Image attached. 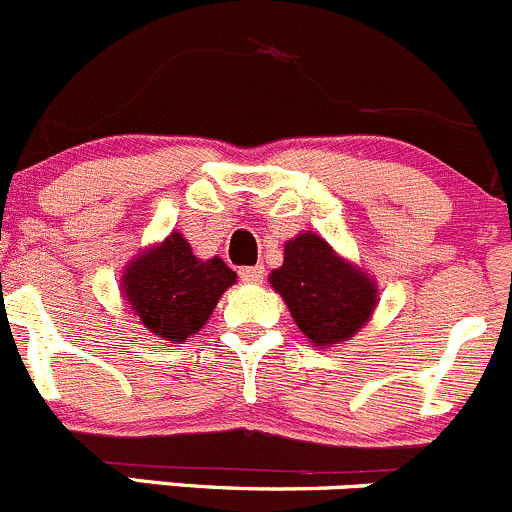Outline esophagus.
I'll return each instance as SVG.
<instances>
[{"label":"esophagus","instance_id":"34e87169","mask_svg":"<svg viewBox=\"0 0 512 512\" xmlns=\"http://www.w3.org/2000/svg\"><path fill=\"white\" fill-rule=\"evenodd\" d=\"M244 283H261L263 281V266H246L239 271Z\"/></svg>","mask_w":512,"mask_h":512}]
</instances>
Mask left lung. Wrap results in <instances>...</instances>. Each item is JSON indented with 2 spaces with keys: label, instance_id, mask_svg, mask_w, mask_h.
Segmentation results:
<instances>
[{
  "label": "left lung",
  "instance_id": "obj_1",
  "mask_svg": "<svg viewBox=\"0 0 512 512\" xmlns=\"http://www.w3.org/2000/svg\"><path fill=\"white\" fill-rule=\"evenodd\" d=\"M303 336L318 348L348 341L368 323L378 288L318 234H298L283 249V266L268 276Z\"/></svg>",
  "mask_w": 512,
  "mask_h": 512
}]
</instances>
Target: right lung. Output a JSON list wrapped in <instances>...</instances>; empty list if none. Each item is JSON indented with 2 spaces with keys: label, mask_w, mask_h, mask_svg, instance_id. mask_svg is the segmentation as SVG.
Wrapping results in <instances>:
<instances>
[{
  "label": "right lung",
  "mask_w": 512,
  "mask_h": 512,
  "mask_svg": "<svg viewBox=\"0 0 512 512\" xmlns=\"http://www.w3.org/2000/svg\"><path fill=\"white\" fill-rule=\"evenodd\" d=\"M236 273L219 256L196 258L189 241L174 231L146 249L121 276V291L134 316L164 341H186L206 326Z\"/></svg>",
  "instance_id": "obj_1"
}]
</instances>
